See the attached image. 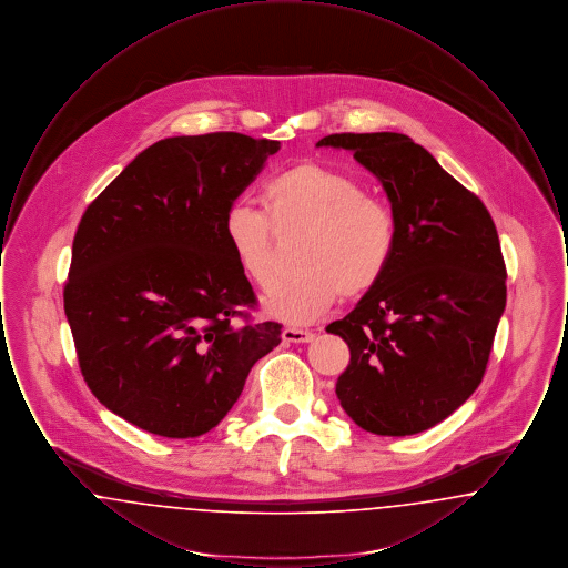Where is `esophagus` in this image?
<instances>
[{"mask_svg": "<svg viewBox=\"0 0 568 568\" xmlns=\"http://www.w3.org/2000/svg\"><path fill=\"white\" fill-rule=\"evenodd\" d=\"M281 338H283L285 343H311V341L315 338V334H313V332H308V329L285 327V329L281 332Z\"/></svg>", "mask_w": 568, "mask_h": 568, "instance_id": "34e87169", "label": "esophagus"}]
</instances>
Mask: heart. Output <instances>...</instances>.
Wrapping results in <instances>:
<instances>
[{
	"label": "heart",
	"mask_w": 568,
	"mask_h": 568,
	"mask_svg": "<svg viewBox=\"0 0 568 568\" xmlns=\"http://www.w3.org/2000/svg\"><path fill=\"white\" fill-rule=\"evenodd\" d=\"M266 211L234 204L223 221L241 271L262 292L278 281L276 234H306L297 248L300 274L266 302L272 317L313 324L338 297L368 294L387 271L396 219L359 181L320 163H297L264 187Z\"/></svg>",
	"instance_id": "1"
}]
</instances>
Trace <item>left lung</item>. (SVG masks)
<instances>
[{"label": "left lung", "mask_w": 568, "mask_h": 568, "mask_svg": "<svg viewBox=\"0 0 568 568\" xmlns=\"http://www.w3.org/2000/svg\"><path fill=\"white\" fill-rule=\"evenodd\" d=\"M387 193L396 246L377 285L327 325L352 352L336 381L366 433L408 436L449 417L479 387L507 302L498 232L484 202L408 135H325Z\"/></svg>", "instance_id": "8db88e82"}]
</instances>
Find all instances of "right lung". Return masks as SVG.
<instances>
[{
    "mask_svg": "<svg viewBox=\"0 0 568 568\" xmlns=\"http://www.w3.org/2000/svg\"><path fill=\"white\" fill-rule=\"evenodd\" d=\"M278 149L236 132L165 138L82 215L65 317L89 389L140 430H213L281 343V325L248 322L255 294L223 232Z\"/></svg>",
    "mask_w": 568,
    "mask_h": 568,
    "instance_id": "obj_1",
    "label": "right lung"
}]
</instances>
